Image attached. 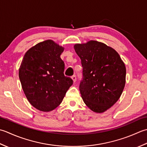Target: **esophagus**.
<instances>
[{"label": "esophagus", "instance_id": "esophagus-1", "mask_svg": "<svg viewBox=\"0 0 147 147\" xmlns=\"http://www.w3.org/2000/svg\"><path fill=\"white\" fill-rule=\"evenodd\" d=\"M71 79H72V80H73V81L75 82L76 81V80H77V78H76V76H75V75H74V76H71Z\"/></svg>", "mask_w": 147, "mask_h": 147}]
</instances>
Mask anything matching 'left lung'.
Here are the masks:
<instances>
[{
	"instance_id": "8db88e82",
	"label": "left lung",
	"mask_w": 147,
	"mask_h": 147,
	"mask_svg": "<svg viewBox=\"0 0 147 147\" xmlns=\"http://www.w3.org/2000/svg\"><path fill=\"white\" fill-rule=\"evenodd\" d=\"M74 49L82 66L79 90L84 102L92 111L104 112L117 101L124 90V62L115 50L98 41L77 44Z\"/></svg>"
}]
</instances>
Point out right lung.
I'll use <instances>...</instances> for the list:
<instances>
[{
    "label": "right lung",
    "mask_w": 147,
    "mask_h": 147,
    "mask_svg": "<svg viewBox=\"0 0 147 147\" xmlns=\"http://www.w3.org/2000/svg\"><path fill=\"white\" fill-rule=\"evenodd\" d=\"M64 48L51 40L36 44L24 56L19 78L26 98L38 110L49 112L61 103L73 80L65 76Z\"/></svg>",
    "instance_id": "add662e5"
}]
</instances>
